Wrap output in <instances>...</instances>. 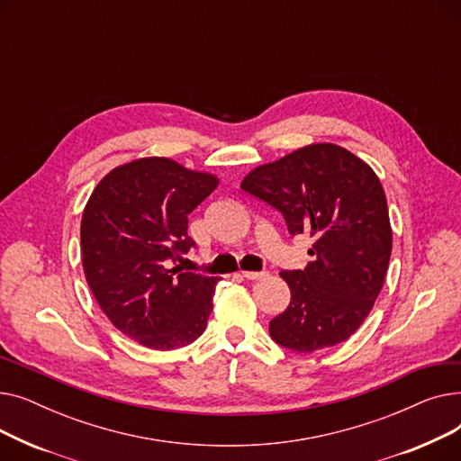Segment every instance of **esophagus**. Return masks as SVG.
Segmentation results:
<instances>
[{"label":"esophagus","mask_w":461,"mask_h":461,"mask_svg":"<svg viewBox=\"0 0 461 461\" xmlns=\"http://www.w3.org/2000/svg\"><path fill=\"white\" fill-rule=\"evenodd\" d=\"M240 275H243V278H247V280H261V278L267 276L269 273L267 271H259V273H256V271H240Z\"/></svg>","instance_id":"34e87169"}]
</instances>
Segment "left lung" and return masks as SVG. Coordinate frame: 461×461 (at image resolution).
Instances as JSON below:
<instances>
[{"mask_svg":"<svg viewBox=\"0 0 461 461\" xmlns=\"http://www.w3.org/2000/svg\"><path fill=\"white\" fill-rule=\"evenodd\" d=\"M240 188L282 212L292 235L313 239L312 261L282 271L292 303L271 338L299 353L346 342L381 292L393 250L384 190L374 169L334 143H312L254 167Z\"/></svg>","mask_w":461,"mask_h":461,"instance_id":"left-lung-1","label":"left lung"}]
</instances>
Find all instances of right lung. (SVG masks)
I'll return each mask as SVG.
<instances>
[{
    "label": "right lung",
    "instance_id": "1",
    "mask_svg": "<svg viewBox=\"0 0 461 461\" xmlns=\"http://www.w3.org/2000/svg\"><path fill=\"white\" fill-rule=\"evenodd\" d=\"M216 185L172 158L145 157L113 167L86 203V280L113 327L145 348L177 349L207 327L221 278L169 263L194 247L188 214Z\"/></svg>",
    "mask_w": 461,
    "mask_h": 461
}]
</instances>
